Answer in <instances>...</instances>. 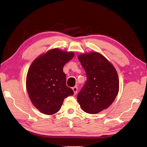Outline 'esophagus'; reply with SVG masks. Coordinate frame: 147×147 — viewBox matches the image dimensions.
<instances>
[{
    "label": "esophagus",
    "mask_w": 147,
    "mask_h": 147,
    "mask_svg": "<svg viewBox=\"0 0 147 147\" xmlns=\"http://www.w3.org/2000/svg\"><path fill=\"white\" fill-rule=\"evenodd\" d=\"M72 89H73V91H74V94H76L77 93V90H78L77 87V86L74 87V88H72Z\"/></svg>",
    "instance_id": "1"
}]
</instances>
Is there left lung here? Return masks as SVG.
Wrapping results in <instances>:
<instances>
[{
    "mask_svg": "<svg viewBox=\"0 0 147 147\" xmlns=\"http://www.w3.org/2000/svg\"><path fill=\"white\" fill-rule=\"evenodd\" d=\"M85 70L87 80L77 95V100L86 113L95 114L107 109L118 94L119 82L114 67L97 52L78 57Z\"/></svg>",
    "mask_w": 147,
    "mask_h": 147,
    "instance_id": "8db88e82",
    "label": "left lung"
}]
</instances>
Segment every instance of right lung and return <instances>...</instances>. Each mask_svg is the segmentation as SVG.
I'll return each instance as SVG.
<instances>
[{
	"label": "right lung",
	"instance_id": "1",
	"mask_svg": "<svg viewBox=\"0 0 147 147\" xmlns=\"http://www.w3.org/2000/svg\"><path fill=\"white\" fill-rule=\"evenodd\" d=\"M72 52L53 49L32 62L26 76V89L33 105L42 113L58 112L65 98L74 94L66 84L63 68L74 58Z\"/></svg>",
	"mask_w": 147,
	"mask_h": 147
}]
</instances>
